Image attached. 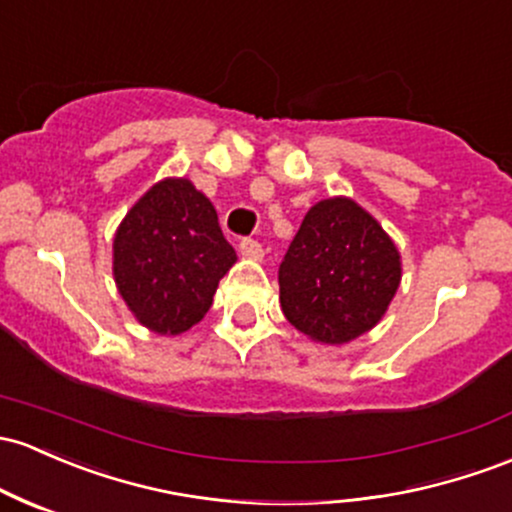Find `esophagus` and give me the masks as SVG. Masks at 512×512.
Returning a JSON list of instances; mask_svg holds the SVG:
<instances>
[{"label":"esophagus","instance_id":"34e87169","mask_svg":"<svg viewBox=\"0 0 512 512\" xmlns=\"http://www.w3.org/2000/svg\"><path fill=\"white\" fill-rule=\"evenodd\" d=\"M240 255L245 257V260H262V255H265V250H262V245L257 243V240L252 238H245L240 240Z\"/></svg>","mask_w":512,"mask_h":512}]
</instances>
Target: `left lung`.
Here are the masks:
<instances>
[{
    "label": "left lung",
    "mask_w": 512,
    "mask_h": 512,
    "mask_svg": "<svg viewBox=\"0 0 512 512\" xmlns=\"http://www.w3.org/2000/svg\"><path fill=\"white\" fill-rule=\"evenodd\" d=\"M401 252L350 196L318 201L279 267V303L308 340L345 345L369 333L401 284Z\"/></svg>",
    "instance_id": "obj_1"
}]
</instances>
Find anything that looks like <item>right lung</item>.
Masks as SVG:
<instances>
[{
  "mask_svg": "<svg viewBox=\"0 0 512 512\" xmlns=\"http://www.w3.org/2000/svg\"><path fill=\"white\" fill-rule=\"evenodd\" d=\"M235 260L209 196L192 179L165 177L123 216L111 269L133 318L170 338L206 316Z\"/></svg>",
  "mask_w": 512,
  "mask_h": 512,
  "instance_id": "1",
  "label": "right lung"
}]
</instances>
